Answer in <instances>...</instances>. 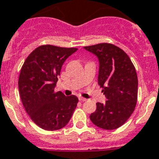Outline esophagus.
<instances>
[{"label":"esophagus","mask_w":159,"mask_h":159,"mask_svg":"<svg viewBox=\"0 0 159 159\" xmlns=\"http://www.w3.org/2000/svg\"><path fill=\"white\" fill-rule=\"evenodd\" d=\"M78 99H79V101H81V102H87V99H86V98H83V97H79V98H78Z\"/></svg>","instance_id":"obj_1"}]
</instances>
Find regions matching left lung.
Returning <instances> with one entry per match:
<instances>
[{"label":"left lung","mask_w":159,"mask_h":159,"mask_svg":"<svg viewBox=\"0 0 159 159\" xmlns=\"http://www.w3.org/2000/svg\"><path fill=\"white\" fill-rule=\"evenodd\" d=\"M99 60L98 84L106 101L97 102L90 120L99 128L115 129L123 125L134 111L138 97L135 67L121 48L102 43L84 47Z\"/></svg>","instance_id":"8db88e82"}]
</instances>
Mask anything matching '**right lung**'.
Returning a JSON list of instances; mask_svg holds the SVG:
<instances>
[{
    "label": "right lung",
    "instance_id": "1",
    "mask_svg": "<svg viewBox=\"0 0 159 159\" xmlns=\"http://www.w3.org/2000/svg\"><path fill=\"white\" fill-rule=\"evenodd\" d=\"M77 50L50 44L39 46L21 67L18 81L21 102L31 120L43 129L63 128L77 107L76 96L65 97L54 91L63 62Z\"/></svg>",
    "mask_w": 159,
    "mask_h": 159
}]
</instances>
